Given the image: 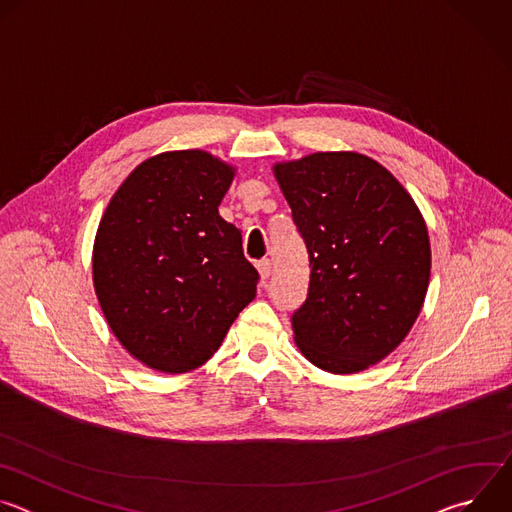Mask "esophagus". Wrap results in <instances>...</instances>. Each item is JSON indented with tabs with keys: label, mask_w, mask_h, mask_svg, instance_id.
I'll use <instances>...</instances> for the list:
<instances>
[{
	"label": "esophagus",
	"mask_w": 512,
	"mask_h": 512,
	"mask_svg": "<svg viewBox=\"0 0 512 512\" xmlns=\"http://www.w3.org/2000/svg\"><path fill=\"white\" fill-rule=\"evenodd\" d=\"M257 271L261 275V281H265L271 275V261L269 259H261L257 261Z\"/></svg>",
	"instance_id": "34e87169"
}]
</instances>
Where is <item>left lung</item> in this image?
Masks as SVG:
<instances>
[{
	"instance_id": "left-lung-1",
	"label": "left lung",
	"mask_w": 512,
	"mask_h": 512,
	"mask_svg": "<svg viewBox=\"0 0 512 512\" xmlns=\"http://www.w3.org/2000/svg\"><path fill=\"white\" fill-rule=\"evenodd\" d=\"M310 259L304 304L291 314L302 354L350 375L393 352L425 300L427 227L407 190L375 160L320 152L273 168Z\"/></svg>"
}]
</instances>
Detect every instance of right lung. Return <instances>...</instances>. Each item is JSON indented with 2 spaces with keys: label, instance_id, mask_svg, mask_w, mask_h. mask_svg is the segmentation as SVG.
Masks as SVG:
<instances>
[{
  "label": "right lung",
  "instance_id": "right-lung-1",
  "mask_svg": "<svg viewBox=\"0 0 512 512\" xmlns=\"http://www.w3.org/2000/svg\"><path fill=\"white\" fill-rule=\"evenodd\" d=\"M233 168L200 150L139 164L111 198L93 281L119 342L162 373L198 369L253 302L259 273L218 214Z\"/></svg>",
  "mask_w": 512,
  "mask_h": 512
}]
</instances>
